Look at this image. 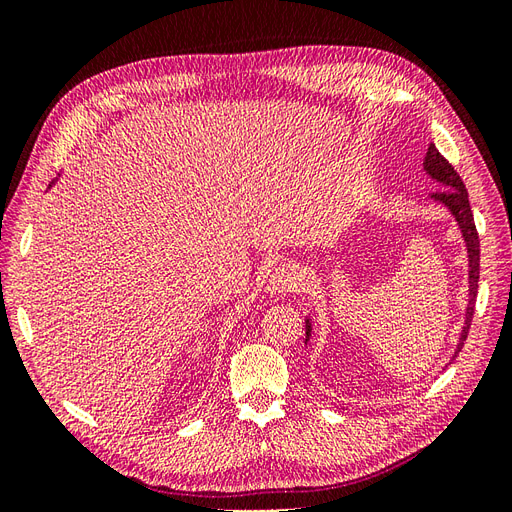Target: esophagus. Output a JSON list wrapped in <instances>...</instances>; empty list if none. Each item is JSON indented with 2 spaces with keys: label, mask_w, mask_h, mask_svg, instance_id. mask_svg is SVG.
Returning <instances> with one entry per match:
<instances>
[{
  "label": "esophagus",
  "mask_w": 512,
  "mask_h": 512,
  "mask_svg": "<svg viewBox=\"0 0 512 512\" xmlns=\"http://www.w3.org/2000/svg\"><path fill=\"white\" fill-rule=\"evenodd\" d=\"M301 284H303V271L299 267H277L269 277L267 292L286 294L301 288Z\"/></svg>",
  "instance_id": "34e87169"
}]
</instances>
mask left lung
<instances>
[{"mask_svg":"<svg viewBox=\"0 0 512 512\" xmlns=\"http://www.w3.org/2000/svg\"><path fill=\"white\" fill-rule=\"evenodd\" d=\"M423 170L433 179L438 181L444 190H438L431 194V200L444 205L451 215L455 218L461 237L466 241L468 247V307H466V320H463V329L459 335L457 342V350L453 354L455 356L461 352L463 342H466L470 324H472V316H474V303H476V292H478V267H480V241H478V232L474 226V215L470 209V198H468V190L463 185L461 177L457 175V170L446 162V158L436 149V145H429L427 156L423 162ZM305 342H309L312 337V320L305 318Z\"/></svg>","mask_w":512,"mask_h":512,"instance_id":"1","label":"left lung"}]
</instances>
